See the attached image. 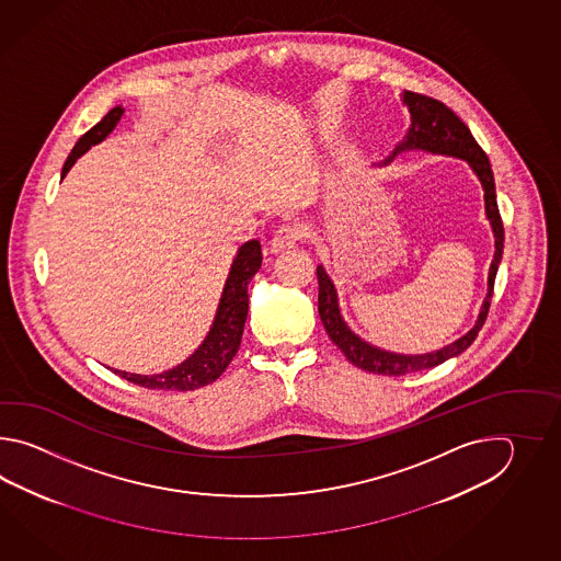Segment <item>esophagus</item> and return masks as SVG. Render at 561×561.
Segmentation results:
<instances>
[{"label":"esophagus","instance_id":"esophagus-1","mask_svg":"<svg viewBox=\"0 0 561 561\" xmlns=\"http://www.w3.org/2000/svg\"><path fill=\"white\" fill-rule=\"evenodd\" d=\"M307 237V228L302 225H285V227L278 228L275 232V237L271 239V251L280 252L286 249H293L297 244L298 240H302Z\"/></svg>","mask_w":561,"mask_h":561}]
</instances>
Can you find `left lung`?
<instances>
[{"label":"left lung","mask_w":561,"mask_h":561,"mask_svg":"<svg viewBox=\"0 0 561 561\" xmlns=\"http://www.w3.org/2000/svg\"><path fill=\"white\" fill-rule=\"evenodd\" d=\"M401 98H403V104L409 107V114H411V128L407 130L405 138L394 146L391 156L385 158L377 167L391 164L394 156L409 152V150L455 156V158L466 160L471 170L476 172L477 179L481 182V188H483L485 215H488L489 225L493 230L495 252H493V261L489 266L488 295L483 298V305H481L473 329L467 331L461 339H457L451 345L431 351V353H423V355L391 353V351H385L381 346L370 345L365 339H360L357 333H353L351 327L343 319L341 309H339V295H336V288H334L331 276L327 275L322 264L317 266L319 314H321L322 324L331 336V341L345 353V357L353 365H357L358 369L369 370L375 375H389V377H399V375H409V373H415V370L437 367V365L445 363L447 358L461 355L467 346L476 341L477 333L481 331L483 322L488 319L489 305H491V297H493V283H495L501 254H503V222H501L500 210H497L495 180H493L488 154L481 150V146L476 142L471 130L455 114L454 110H449L439 100H433L430 95L407 92V90L401 94Z\"/></svg>","instance_id":"left-lung-1"}]
</instances>
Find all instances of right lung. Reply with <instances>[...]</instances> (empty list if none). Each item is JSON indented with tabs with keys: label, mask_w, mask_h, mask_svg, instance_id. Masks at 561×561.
Here are the masks:
<instances>
[{
	"label": "right lung",
	"mask_w": 561,
	"mask_h": 561,
	"mask_svg": "<svg viewBox=\"0 0 561 561\" xmlns=\"http://www.w3.org/2000/svg\"><path fill=\"white\" fill-rule=\"evenodd\" d=\"M124 107H112L94 128L85 131L76 142L66 164L61 168V179L70 172L80 156L85 154L95 144L104 142L107 134L118 126ZM263 264V249L259 240H249L237 251L234 261L230 264L227 283L220 295L216 309L215 321L203 343L172 369L156 373V375H138L126 370L112 369L122 379L140 385L146 389H162V391H194L204 385L215 382L232 357L239 353L240 339L244 331V322L249 314V283L259 273Z\"/></svg>",
	"instance_id": "obj_1"
}]
</instances>
